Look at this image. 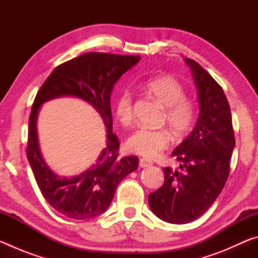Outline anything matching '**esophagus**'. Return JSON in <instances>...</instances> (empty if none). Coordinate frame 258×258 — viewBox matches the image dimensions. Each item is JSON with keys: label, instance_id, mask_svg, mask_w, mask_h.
I'll use <instances>...</instances> for the list:
<instances>
[{"label": "esophagus", "instance_id": "1", "mask_svg": "<svg viewBox=\"0 0 258 258\" xmlns=\"http://www.w3.org/2000/svg\"><path fill=\"white\" fill-rule=\"evenodd\" d=\"M152 165V161L147 160L145 158L140 159V167H149V166Z\"/></svg>", "mask_w": 258, "mask_h": 258}]
</instances>
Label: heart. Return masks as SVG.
Returning a JSON list of instances; mask_svg holds the SVG:
<instances>
[{"label": "heart", "mask_w": 258, "mask_h": 258, "mask_svg": "<svg viewBox=\"0 0 258 258\" xmlns=\"http://www.w3.org/2000/svg\"><path fill=\"white\" fill-rule=\"evenodd\" d=\"M146 90L157 101L166 108L165 120L174 132L185 133L195 119V107L185 99L184 87L171 76H158L148 80ZM117 118L127 125L133 118V97L128 90H123L115 102ZM171 142L169 133L164 128L152 130L139 127L126 140V147L131 152L148 159L156 158Z\"/></svg>", "instance_id": "obj_1"}]
</instances>
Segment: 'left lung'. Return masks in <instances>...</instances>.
<instances>
[{"instance_id": "obj_1", "label": "left lung", "mask_w": 258, "mask_h": 258, "mask_svg": "<svg viewBox=\"0 0 258 258\" xmlns=\"http://www.w3.org/2000/svg\"><path fill=\"white\" fill-rule=\"evenodd\" d=\"M198 93L199 115L194 130L172 155L180 169L163 168L164 184L148 197L152 213L167 223L185 224L212 206L230 173L234 134L224 91L195 60L184 59Z\"/></svg>"}]
</instances>
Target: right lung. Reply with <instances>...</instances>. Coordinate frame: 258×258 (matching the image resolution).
Masks as SVG:
<instances>
[{"label": "right lung", "mask_w": 258, "mask_h": 258, "mask_svg": "<svg viewBox=\"0 0 258 258\" xmlns=\"http://www.w3.org/2000/svg\"><path fill=\"white\" fill-rule=\"evenodd\" d=\"M139 61V55L100 52L82 54L56 67L35 98L29 116L27 159L43 197L64 216L89 220L101 215L110 206L119 182L138 168V157H118L119 142L112 133L110 97L117 81ZM62 96L77 97L91 104L107 128L106 147L96 163L74 177H61L52 171L38 143L37 117L41 104Z\"/></svg>", "instance_id": "right-lung-1"}]
</instances>
